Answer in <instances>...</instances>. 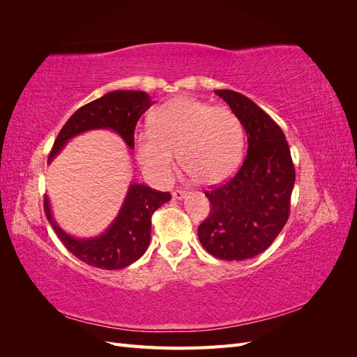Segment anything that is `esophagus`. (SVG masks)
<instances>
[{"label":"esophagus","mask_w":357,"mask_h":357,"mask_svg":"<svg viewBox=\"0 0 357 357\" xmlns=\"http://www.w3.org/2000/svg\"><path fill=\"white\" fill-rule=\"evenodd\" d=\"M186 197V190H181V189H176L174 192H172V198L174 199H181Z\"/></svg>","instance_id":"esophagus-1"}]
</instances>
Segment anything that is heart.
Listing matches in <instances>:
<instances>
[{"mask_svg":"<svg viewBox=\"0 0 357 357\" xmlns=\"http://www.w3.org/2000/svg\"><path fill=\"white\" fill-rule=\"evenodd\" d=\"M243 144V125L228 107H213L192 96L162 104L150 131L135 138L139 164L159 183L171 178L176 153L190 177L219 183L238 167Z\"/></svg>","mask_w":357,"mask_h":357,"instance_id":"b5f03b06","label":"heart"}]
</instances>
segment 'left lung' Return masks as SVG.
I'll list each match as a JSON object with an SVG mask.
<instances>
[{
	"instance_id": "obj_1",
	"label": "left lung",
	"mask_w": 357,
	"mask_h": 357,
	"mask_svg": "<svg viewBox=\"0 0 357 357\" xmlns=\"http://www.w3.org/2000/svg\"><path fill=\"white\" fill-rule=\"evenodd\" d=\"M228 102L247 134V155L236 174L205 190L210 215L198 238L223 261H245L265 252L289 219L295 167L286 137L271 117L245 95L214 91Z\"/></svg>"
}]
</instances>
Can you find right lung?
Returning <instances> with one entry per match:
<instances>
[{
  "label": "right lung",
  "mask_w": 357,
  "mask_h": 357,
  "mask_svg": "<svg viewBox=\"0 0 357 357\" xmlns=\"http://www.w3.org/2000/svg\"><path fill=\"white\" fill-rule=\"evenodd\" d=\"M143 91H114L86 104L62 126L47 162L50 164L70 138L91 129H112L134 149L135 125L152 105ZM171 199L169 192H159L146 185L131 183L114 222L102 235L95 238H74L55 222L49 198L45 195V213L62 244L82 262L100 269H122L134 264L147 250L152 231V214Z\"/></svg>",
  "instance_id": "obj_1"
}]
</instances>
